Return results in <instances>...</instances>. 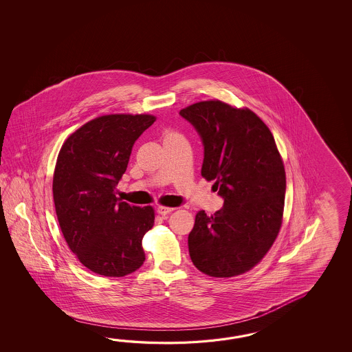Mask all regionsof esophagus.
Segmentation results:
<instances>
[{"instance_id":"esophagus-1","label":"esophagus","mask_w":352,"mask_h":352,"mask_svg":"<svg viewBox=\"0 0 352 352\" xmlns=\"http://www.w3.org/2000/svg\"><path fill=\"white\" fill-rule=\"evenodd\" d=\"M171 211H173V208H168V206H158L157 212L160 215H166V214H170Z\"/></svg>"}]
</instances>
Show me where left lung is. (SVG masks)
<instances>
[{
	"label": "left lung",
	"mask_w": 352,
	"mask_h": 352,
	"mask_svg": "<svg viewBox=\"0 0 352 352\" xmlns=\"http://www.w3.org/2000/svg\"><path fill=\"white\" fill-rule=\"evenodd\" d=\"M179 114L204 143L201 176L215 181L224 206L200 210L188 234L197 270L229 278L253 270L270 252L283 221L285 170L268 126L249 108L202 100Z\"/></svg>",
	"instance_id": "1"
}]
</instances>
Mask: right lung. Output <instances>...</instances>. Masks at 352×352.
Returning <instances> with one entry per match:
<instances>
[{"label":"right lung","mask_w":352,"mask_h":352,"mask_svg":"<svg viewBox=\"0 0 352 352\" xmlns=\"http://www.w3.org/2000/svg\"><path fill=\"white\" fill-rule=\"evenodd\" d=\"M152 114H107L87 122L60 148L53 177L55 211L69 249L88 270L124 277L142 265L144 234L155 224L152 206L116 196L137 138Z\"/></svg>","instance_id":"obj_1"}]
</instances>
